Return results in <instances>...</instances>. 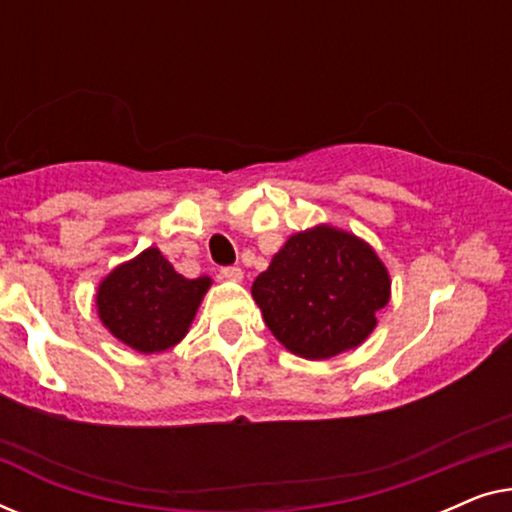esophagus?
Segmentation results:
<instances>
[{"label": "esophagus", "mask_w": 512, "mask_h": 512, "mask_svg": "<svg viewBox=\"0 0 512 512\" xmlns=\"http://www.w3.org/2000/svg\"><path fill=\"white\" fill-rule=\"evenodd\" d=\"M221 277L230 279V282H242L244 272L242 268H237V265H228V268H221Z\"/></svg>", "instance_id": "obj_1"}]
</instances>
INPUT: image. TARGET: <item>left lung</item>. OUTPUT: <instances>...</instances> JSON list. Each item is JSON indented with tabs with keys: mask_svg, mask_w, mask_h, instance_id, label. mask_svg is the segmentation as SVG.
Returning <instances> with one entry per match:
<instances>
[{
	"mask_svg": "<svg viewBox=\"0 0 512 512\" xmlns=\"http://www.w3.org/2000/svg\"><path fill=\"white\" fill-rule=\"evenodd\" d=\"M389 293V272L373 247L333 226L291 235L251 286L272 335L310 361L359 347Z\"/></svg>",
	"mask_w": 512,
	"mask_h": 512,
	"instance_id": "8db88e82",
	"label": "left lung"
}]
</instances>
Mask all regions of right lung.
<instances>
[{
  "label": "right lung",
  "mask_w": 512,
  "mask_h": 512,
  "mask_svg": "<svg viewBox=\"0 0 512 512\" xmlns=\"http://www.w3.org/2000/svg\"><path fill=\"white\" fill-rule=\"evenodd\" d=\"M212 279H186L156 247L118 265L97 289L102 324L142 354L163 352L188 333Z\"/></svg>",
  "instance_id": "right-lung-1"
}]
</instances>
